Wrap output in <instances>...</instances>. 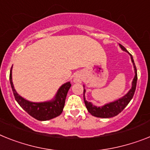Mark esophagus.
<instances>
[{
	"instance_id": "obj_1",
	"label": "esophagus",
	"mask_w": 150,
	"mask_h": 150,
	"mask_svg": "<svg viewBox=\"0 0 150 150\" xmlns=\"http://www.w3.org/2000/svg\"><path fill=\"white\" fill-rule=\"evenodd\" d=\"M82 81V77H81V75H79V74H77V75H75V78H74V81L76 83H80Z\"/></svg>"
}]
</instances>
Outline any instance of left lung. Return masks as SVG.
Returning <instances> with one entry per match:
<instances>
[{"label": "left lung", "mask_w": 150, "mask_h": 150, "mask_svg": "<svg viewBox=\"0 0 150 150\" xmlns=\"http://www.w3.org/2000/svg\"><path fill=\"white\" fill-rule=\"evenodd\" d=\"M121 49L124 51L127 52L125 49L124 46L122 45H120ZM130 57H131L132 62L133 64V67H134V70H135V77L133 79V84H132V88L129 90V92L126 94L125 96H124L122 98L119 99V100H116L114 102L110 103V104H105L104 106L101 107V108H98L96 106H94L91 102L87 101L85 98V94H84V101H85V106H86L88 111L90 113L92 116L97 117H101V118H110L113 117L114 116L117 115L118 114H120L122 110H124L126 107L127 106V104H129V101L133 98L134 93L136 91V87H137V68H136L135 63L133 61V59L132 57L131 54ZM85 92V90L84 89V94Z\"/></svg>", "instance_id": "left-lung-1"}]
</instances>
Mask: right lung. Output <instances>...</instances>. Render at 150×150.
<instances>
[{
  "mask_svg": "<svg viewBox=\"0 0 150 150\" xmlns=\"http://www.w3.org/2000/svg\"><path fill=\"white\" fill-rule=\"evenodd\" d=\"M10 82H11V88L13 91L15 100L20 104V106L26 112H27L31 117L38 120H48L55 118L59 116L63 110L65 105L66 95L69 91L71 84L67 82L62 85L59 89L56 94V98L52 101L43 103H33L25 100L19 95L13 87L12 82V75H11V69L10 72Z\"/></svg>",
  "mask_w": 150,
  "mask_h": 150,
  "instance_id": "obj_1",
  "label": "right lung"
}]
</instances>
